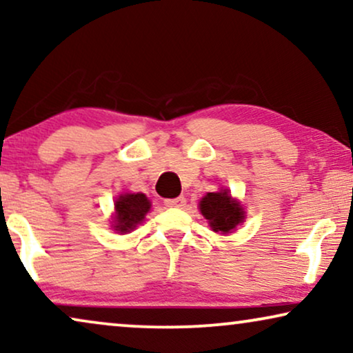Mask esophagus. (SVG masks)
Returning <instances> with one entry per match:
<instances>
[{
	"instance_id": "1",
	"label": "esophagus",
	"mask_w": 353,
	"mask_h": 353,
	"mask_svg": "<svg viewBox=\"0 0 353 353\" xmlns=\"http://www.w3.org/2000/svg\"><path fill=\"white\" fill-rule=\"evenodd\" d=\"M185 202H186L185 197L180 196V197H173V199H165L163 201V204L167 207H183L185 205Z\"/></svg>"
}]
</instances>
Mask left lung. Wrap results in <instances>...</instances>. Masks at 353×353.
I'll return each instance as SVG.
<instances>
[{
	"label": "left lung",
	"mask_w": 353,
	"mask_h": 353,
	"mask_svg": "<svg viewBox=\"0 0 353 353\" xmlns=\"http://www.w3.org/2000/svg\"><path fill=\"white\" fill-rule=\"evenodd\" d=\"M201 214L209 220L212 230L231 233L244 220V210L231 199L228 191L209 192L201 201Z\"/></svg>",
	"instance_id": "1"
}]
</instances>
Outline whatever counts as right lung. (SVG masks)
<instances>
[{"mask_svg":"<svg viewBox=\"0 0 353 353\" xmlns=\"http://www.w3.org/2000/svg\"><path fill=\"white\" fill-rule=\"evenodd\" d=\"M151 209V202L148 197L137 192V194H123L115 201V226L120 233L134 230V226L141 223L144 215Z\"/></svg>","mask_w":353,"mask_h":353,"instance_id":"1","label":"right lung"}]
</instances>
